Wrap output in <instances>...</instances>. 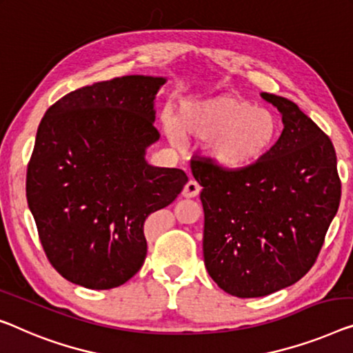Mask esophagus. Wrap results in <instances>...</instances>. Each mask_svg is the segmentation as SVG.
<instances>
[{
  "label": "esophagus",
  "mask_w": 353,
  "mask_h": 353,
  "mask_svg": "<svg viewBox=\"0 0 353 353\" xmlns=\"http://www.w3.org/2000/svg\"><path fill=\"white\" fill-rule=\"evenodd\" d=\"M199 192H201V187H199L194 181H188L182 190V196L183 198H194V196H198Z\"/></svg>",
  "instance_id": "esophagus-1"
}]
</instances>
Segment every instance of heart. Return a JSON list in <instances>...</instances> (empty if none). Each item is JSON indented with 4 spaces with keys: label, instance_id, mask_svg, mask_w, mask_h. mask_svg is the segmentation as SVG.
Instances as JSON below:
<instances>
[{
    "label": "heart",
    "instance_id": "1",
    "mask_svg": "<svg viewBox=\"0 0 353 353\" xmlns=\"http://www.w3.org/2000/svg\"><path fill=\"white\" fill-rule=\"evenodd\" d=\"M179 128L187 138L209 141L208 160L234 172L250 170L265 159L279 133L271 110L231 93L183 101L179 108ZM179 128L174 120L165 119L172 143H179Z\"/></svg>",
    "mask_w": 353,
    "mask_h": 353
}]
</instances>
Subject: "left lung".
I'll use <instances>...</instances> for the list:
<instances>
[{"instance_id":"obj_1","label":"left lung","mask_w":353,"mask_h":353,"mask_svg":"<svg viewBox=\"0 0 353 353\" xmlns=\"http://www.w3.org/2000/svg\"><path fill=\"white\" fill-rule=\"evenodd\" d=\"M283 130L265 159L225 171L190 163L204 209L203 255L214 282L238 298L293 285L311 270L341 201L331 141L290 99L261 93Z\"/></svg>"}]
</instances>
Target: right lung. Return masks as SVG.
<instances>
[{
    "mask_svg": "<svg viewBox=\"0 0 353 353\" xmlns=\"http://www.w3.org/2000/svg\"><path fill=\"white\" fill-rule=\"evenodd\" d=\"M166 77L123 76L68 93L47 109L26 171V201L47 259L76 285L109 290L144 265V222L188 177L152 166L155 97Z\"/></svg>",
    "mask_w": 353,
    "mask_h": 353,
    "instance_id": "1",
    "label": "right lung"
}]
</instances>
